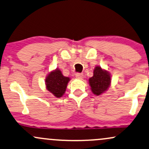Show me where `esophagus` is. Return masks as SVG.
Wrapping results in <instances>:
<instances>
[{
    "instance_id": "34e87169",
    "label": "esophagus",
    "mask_w": 149,
    "mask_h": 149,
    "mask_svg": "<svg viewBox=\"0 0 149 149\" xmlns=\"http://www.w3.org/2000/svg\"><path fill=\"white\" fill-rule=\"evenodd\" d=\"M83 77H84L83 73H77L76 74V77L77 79H81L83 78Z\"/></svg>"
}]
</instances>
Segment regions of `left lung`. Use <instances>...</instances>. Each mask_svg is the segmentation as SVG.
Listing matches in <instances>:
<instances>
[{"label": "left lung", "mask_w": 149, "mask_h": 149, "mask_svg": "<svg viewBox=\"0 0 149 149\" xmlns=\"http://www.w3.org/2000/svg\"><path fill=\"white\" fill-rule=\"evenodd\" d=\"M111 76L109 71L96 65L93 70V76L89 78L88 84L94 95L104 93L111 86Z\"/></svg>", "instance_id": "left-lung-1"}]
</instances>
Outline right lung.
I'll return each instance as SVG.
<instances>
[{
	"mask_svg": "<svg viewBox=\"0 0 149 149\" xmlns=\"http://www.w3.org/2000/svg\"><path fill=\"white\" fill-rule=\"evenodd\" d=\"M71 79L64 77L60 69L53 70L47 75L45 78V86L55 97H61L65 93L68 82Z\"/></svg>",
	"mask_w": 149,
	"mask_h": 149,
	"instance_id": "add662e5",
	"label": "right lung"
}]
</instances>
